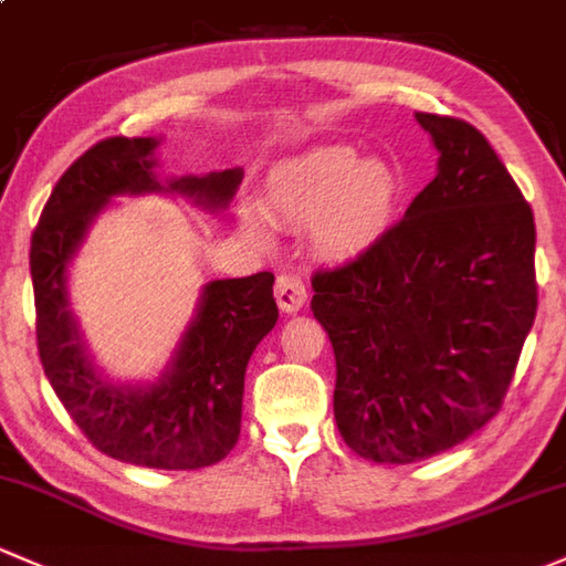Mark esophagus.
Masks as SVG:
<instances>
[{"instance_id":"1","label":"esophagus","mask_w":566,"mask_h":566,"mask_svg":"<svg viewBox=\"0 0 566 566\" xmlns=\"http://www.w3.org/2000/svg\"><path fill=\"white\" fill-rule=\"evenodd\" d=\"M275 300H277V307H281L283 313H300L307 302V289H305V283H302V277L291 275V272L277 275Z\"/></svg>"}]
</instances>
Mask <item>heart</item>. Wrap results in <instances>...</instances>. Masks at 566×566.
I'll list each match as a JSON object with an SVG mask.
<instances>
[{"label": "heart", "mask_w": 566, "mask_h": 566, "mask_svg": "<svg viewBox=\"0 0 566 566\" xmlns=\"http://www.w3.org/2000/svg\"><path fill=\"white\" fill-rule=\"evenodd\" d=\"M397 172L380 159H367L348 145L310 150L277 169L270 180V202L294 223H314L315 237L326 251L354 253L373 245L397 212ZM242 229L266 234L259 212H242Z\"/></svg>", "instance_id": "obj_1"}]
</instances>
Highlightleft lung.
<instances>
[{"mask_svg":"<svg viewBox=\"0 0 566 566\" xmlns=\"http://www.w3.org/2000/svg\"><path fill=\"white\" fill-rule=\"evenodd\" d=\"M434 180L394 229L313 277L337 358L334 421L350 451L412 464L496 416L537 313L534 216L475 126L416 113Z\"/></svg>","mask_w":566,"mask_h":566,"instance_id":"obj_1","label":"left lung"}]
</instances>
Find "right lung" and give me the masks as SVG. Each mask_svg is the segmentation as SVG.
<instances>
[{
  "label": "right lung",
  "instance_id": "right-lung-1",
  "mask_svg": "<svg viewBox=\"0 0 566 566\" xmlns=\"http://www.w3.org/2000/svg\"><path fill=\"white\" fill-rule=\"evenodd\" d=\"M161 137H111L62 175L32 234L40 361L72 421L102 453L150 470H199L234 448L245 367L277 324L272 272L210 281L159 375L120 380L88 350L70 302V266L102 212L120 197L186 199L223 212L242 169L161 178Z\"/></svg>",
  "mask_w": 566,
  "mask_h": 566
}]
</instances>
